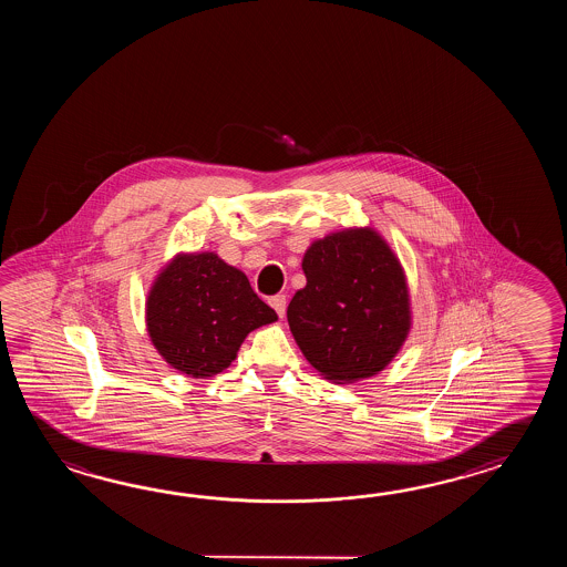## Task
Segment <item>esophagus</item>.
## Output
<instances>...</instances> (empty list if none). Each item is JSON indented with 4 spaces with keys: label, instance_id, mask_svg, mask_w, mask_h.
<instances>
[{
    "label": "esophagus",
    "instance_id": "esophagus-1",
    "mask_svg": "<svg viewBox=\"0 0 567 567\" xmlns=\"http://www.w3.org/2000/svg\"><path fill=\"white\" fill-rule=\"evenodd\" d=\"M269 303L278 312L279 318H284V313H286V296H274Z\"/></svg>",
    "mask_w": 567,
    "mask_h": 567
}]
</instances>
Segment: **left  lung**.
<instances>
[{
  "label": "left lung",
  "instance_id": "obj_1",
  "mask_svg": "<svg viewBox=\"0 0 567 567\" xmlns=\"http://www.w3.org/2000/svg\"><path fill=\"white\" fill-rule=\"evenodd\" d=\"M306 286L288 322L306 361L337 385L381 373L410 337V286L398 255L373 227L326 235L301 259Z\"/></svg>",
  "mask_w": 567,
  "mask_h": 567
}]
</instances>
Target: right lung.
<instances>
[{
    "label": "right lung",
    "instance_id": "1",
    "mask_svg": "<svg viewBox=\"0 0 567 567\" xmlns=\"http://www.w3.org/2000/svg\"><path fill=\"white\" fill-rule=\"evenodd\" d=\"M276 320L241 269L215 251L174 255L145 298L152 344L172 369L194 379L229 369L247 334Z\"/></svg>",
    "mask_w": 567,
    "mask_h": 567
}]
</instances>
